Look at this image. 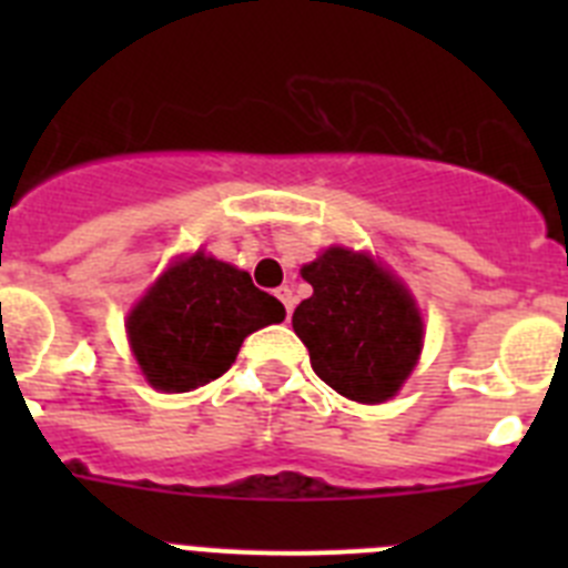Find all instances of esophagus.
<instances>
[{
    "instance_id": "esophagus-1",
    "label": "esophagus",
    "mask_w": 568,
    "mask_h": 568,
    "mask_svg": "<svg viewBox=\"0 0 568 568\" xmlns=\"http://www.w3.org/2000/svg\"><path fill=\"white\" fill-rule=\"evenodd\" d=\"M275 295H278V301H281V304H284V310H287V315L293 313V307H295L293 290H290V287H278V290H275Z\"/></svg>"
}]
</instances>
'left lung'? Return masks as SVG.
<instances>
[{"label": "left lung", "mask_w": 568, "mask_h": 568, "mask_svg": "<svg viewBox=\"0 0 568 568\" xmlns=\"http://www.w3.org/2000/svg\"><path fill=\"white\" fill-rule=\"evenodd\" d=\"M301 275L313 295L295 307L293 329L315 375L358 404L393 398L424 346L413 295L369 255L344 247L324 250Z\"/></svg>", "instance_id": "1"}]
</instances>
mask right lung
<instances>
[{
	"label": "right lung",
	"instance_id": "1",
	"mask_svg": "<svg viewBox=\"0 0 568 568\" xmlns=\"http://www.w3.org/2000/svg\"><path fill=\"white\" fill-rule=\"evenodd\" d=\"M284 304L244 270L204 253L179 261L128 318L133 355L162 393H190L222 378L255 329L284 321Z\"/></svg>",
	"mask_w": 568,
	"mask_h": 568
}]
</instances>
